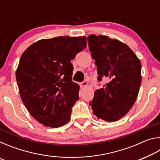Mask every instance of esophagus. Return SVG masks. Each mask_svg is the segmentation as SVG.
I'll list each match as a JSON object with an SVG mask.
<instances>
[{"label":"esophagus","instance_id":"34e87169","mask_svg":"<svg viewBox=\"0 0 160 160\" xmlns=\"http://www.w3.org/2000/svg\"><path fill=\"white\" fill-rule=\"evenodd\" d=\"M80 86H81V87H82V88H85V87L88 86V82H87V81H83V82H80Z\"/></svg>","mask_w":160,"mask_h":160}]
</instances>
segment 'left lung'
I'll return each mask as SVG.
<instances>
[{"label": "left lung", "mask_w": 160, "mask_h": 160, "mask_svg": "<svg viewBox=\"0 0 160 160\" xmlns=\"http://www.w3.org/2000/svg\"><path fill=\"white\" fill-rule=\"evenodd\" d=\"M97 80L107 83L94 92L90 105L98 119L113 122L123 117L135 104L142 81L141 63L128 45L108 36L88 37Z\"/></svg>", "instance_id": "1"}]
</instances>
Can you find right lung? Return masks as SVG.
<instances>
[{"instance_id":"1","label":"right lung","mask_w":160,"mask_h":160,"mask_svg":"<svg viewBox=\"0 0 160 160\" xmlns=\"http://www.w3.org/2000/svg\"><path fill=\"white\" fill-rule=\"evenodd\" d=\"M86 37L39 40L21 56L16 70L19 92L29 113L43 125L58 128L68 122L79 99L72 81L71 60L87 47Z\"/></svg>"}]
</instances>
